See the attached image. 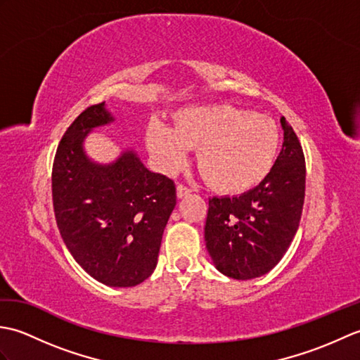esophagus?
I'll return each instance as SVG.
<instances>
[{
	"label": "esophagus",
	"instance_id": "esophagus-1",
	"mask_svg": "<svg viewBox=\"0 0 360 360\" xmlns=\"http://www.w3.org/2000/svg\"><path fill=\"white\" fill-rule=\"evenodd\" d=\"M190 193H192V190H190V188L186 187V186L179 184L178 187H176V195H178V198H184V196H187V195H190Z\"/></svg>",
	"mask_w": 360,
	"mask_h": 360
}]
</instances>
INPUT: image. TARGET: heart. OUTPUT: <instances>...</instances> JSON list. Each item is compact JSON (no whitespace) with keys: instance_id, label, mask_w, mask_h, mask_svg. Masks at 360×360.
I'll use <instances>...</instances> for the list:
<instances>
[{"instance_id":"heart-1","label":"heart","mask_w":360,"mask_h":360,"mask_svg":"<svg viewBox=\"0 0 360 360\" xmlns=\"http://www.w3.org/2000/svg\"><path fill=\"white\" fill-rule=\"evenodd\" d=\"M153 162L172 173L196 150L202 178L215 192L240 195L272 170L280 147L275 122L232 105L186 106L172 114V128L153 120L145 131Z\"/></svg>"}]
</instances>
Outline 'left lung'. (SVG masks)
I'll list each match as a JSON object with an SVG mask.
<instances>
[{"mask_svg":"<svg viewBox=\"0 0 360 360\" xmlns=\"http://www.w3.org/2000/svg\"><path fill=\"white\" fill-rule=\"evenodd\" d=\"M283 147L269 174L240 196L209 200L205 248L217 269L235 280L262 277L286 254L300 224L307 167L298 137L280 119Z\"/></svg>","mask_w":360,"mask_h":360,"instance_id":"left-lung-1","label":"left lung"}]
</instances>
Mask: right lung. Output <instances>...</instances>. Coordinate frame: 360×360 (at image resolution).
I'll return each mask as SVG.
<instances>
[{"label": "right lung", "instance_id": "add662e5", "mask_svg": "<svg viewBox=\"0 0 360 360\" xmlns=\"http://www.w3.org/2000/svg\"><path fill=\"white\" fill-rule=\"evenodd\" d=\"M112 120L102 102L66 129L52 165V201L75 262L106 286L131 288L158 264L176 187L167 176L150 172L133 150L105 165L86 156L85 137Z\"/></svg>", "mask_w": 360, "mask_h": 360}]
</instances>
